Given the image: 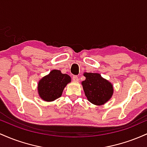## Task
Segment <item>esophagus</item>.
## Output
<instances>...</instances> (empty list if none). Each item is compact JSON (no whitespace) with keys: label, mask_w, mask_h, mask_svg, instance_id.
<instances>
[{"label":"esophagus","mask_w":147,"mask_h":147,"mask_svg":"<svg viewBox=\"0 0 147 147\" xmlns=\"http://www.w3.org/2000/svg\"><path fill=\"white\" fill-rule=\"evenodd\" d=\"M72 80H73L74 82H79V78H78V77H77V76H76V75L73 76V77H72Z\"/></svg>","instance_id":"obj_1"}]
</instances>
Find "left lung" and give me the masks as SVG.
<instances>
[{
    "label": "left lung",
    "mask_w": 147,
    "mask_h": 147,
    "mask_svg": "<svg viewBox=\"0 0 147 147\" xmlns=\"http://www.w3.org/2000/svg\"><path fill=\"white\" fill-rule=\"evenodd\" d=\"M86 79L82 82L88 100L101 106L107 102L113 94V87L109 81L102 77L100 74L85 72Z\"/></svg>",
    "instance_id": "8db88e82"
}]
</instances>
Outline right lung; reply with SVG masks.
Segmentation results:
<instances>
[{
    "label": "right lung",
    "instance_id": "right-lung-1",
    "mask_svg": "<svg viewBox=\"0 0 147 147\" xmlns=\"http://www.w3.org/2000/svg\"><path fill=\"white\" fill-rule=\"evenodd\" d=\"M70 82L71 78L68 75L61 73L60 70H52L38 82L39 97L45 102H52L61 96L64 88Z\"/></svg>",
    "mask_w": 147,
    "mask_h": 147
}]
</instances>
